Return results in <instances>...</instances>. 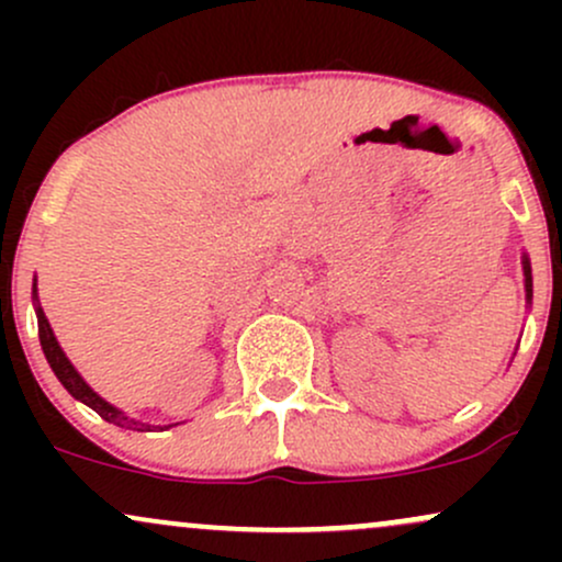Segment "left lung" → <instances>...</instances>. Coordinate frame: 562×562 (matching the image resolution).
Wrapping results in <instances>:
<instances>
[{
    "mask_svg": "<svg viewBox=\"0 0 562 562\" xmlns=\"http://www.w3.org/2000/svg\"><path fill=\"white\" fill-rule=\"evenodd\" d=\"M524 285H526V303H531L533 299V280H531V261L524 254Z\"/></svg>",
    "mask_w": 562,
    "mask_h": 562,
    "instance_id": "obj_1",
    "label": "left lung"
}]
</instances>
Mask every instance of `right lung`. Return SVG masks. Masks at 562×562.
<instances>
[{
  "instance_id": "right-lung-1",
  "label": "right lung",
  "mask_w": 562,
  "mask_h": 562,
  "mask_svg": "<svg viewBox=\"0 0 562 562\" xmlns=\"http://www.w3.org/2000/svg\"><path fill=\"white\" fill-rule=\"evenodd\" d=\"M34 308H36V322H38V340H42V351L44 357H47L49 367H53V372L57 375V380L63 383V389H66L70 396L79 398L87 406H92L97 415L102 417V420L113 423V425H121V428H128V430H150V428H171V425H147V423H139L134 420V417L124 415V412L119 409V406H113L111 402H105V398L100 396V393L92 391V385L87 383L79 375V370H76L74 364H70V359L66 357V351H63L60 344H57L53 327H49V319L44 317V308L42 303H38V293H36V280H34ZM179 425V423H173Z\"/></svg>"
}]
</instances>
